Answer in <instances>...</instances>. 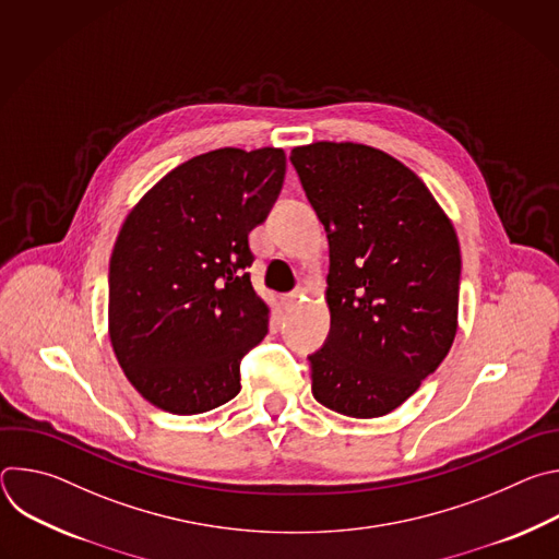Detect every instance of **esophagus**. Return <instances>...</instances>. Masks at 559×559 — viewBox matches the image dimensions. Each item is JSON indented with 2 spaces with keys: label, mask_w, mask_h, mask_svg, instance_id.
<instances>
[{
  "label": "esophagus",
  "mask_w": 559,
  "mask_h": 559,
  "mask_svg": "<svg viewBox=\"0 0 559 559\" xmlns=\"http://www.w3.org/2000/svg\"><path fill=\"white\" fill-rule=\"evenodd\" d=\"M298 298H300V289H294V292H289V294L283 296V305L289 309V307H294V305L298 302Z\"/></svg>",
  "instance_id": "34e87169"
}]
</instances>
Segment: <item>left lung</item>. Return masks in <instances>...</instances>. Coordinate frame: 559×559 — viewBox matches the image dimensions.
Listing matches in <instances>:
<instances>
[{"instance_id":"8db88e82","label":"left lung","mask_w":559,"mask_h":559,"mask_svg":"<svg viewBox=\"0 0 559 559\" xmlns=\"http://www.w3.org/2000/svg\"><path fill=\"white\" fill-rule=\"evenodd\" d=\"M289 162L330 238L332 330L309 356L311 393L343 416H384L453 345L455 227L423 179L378 147L316 141Z\"/></svg>"}]
</instances>
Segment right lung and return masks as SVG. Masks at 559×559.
I'll return each instance as SVG.
<instances>
[{
    "instance_id": "obj_1",
    "label": "right lung",
    "mask_w": 559,
    "mask_h": 559,
    "mask_svg": "<svg viewBox=\"0 0 559 559\" xmlns=\"http://www.w3.org/2000/svg\"><path fill=\"white\" fill-rule=\"evenodd\" d=\"M285 179L283 147H218L177 166L128 212L108 276V334L154 407L194 416L241 391L238 365L267 334L250 231Z\"/></svg>"
}]
</instances>
